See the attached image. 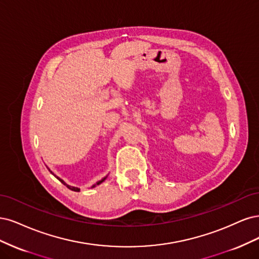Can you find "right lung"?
Masks as SVG:
<instances>
[{
	"label": "right lung",
	"instance_id": "obj_1",
	"mask_svg": "<svg viewBox=\"0 0 259 259\" xmlns=\"http://www.w3.org/2000/svg\"><path fill=\"white\" fill-rule=\"evenodd\" d=\"M47 169H48L49 171H51V169H49V168H47ZM51 173H52V174L54 175V177H55V178H57L58 180H59V181H60V182L62 183V184H63V185H65L66 187H68L69 189H71V190H73V191H79V190H80V189H79L78 187H74V186H70V185H68V184H66V183H65V182H64L63 180H61V179H60L59 177H57V175H56V174H54V173H53L52 171H51ZM105 179H106V177H105V178H103L102 180H100V181H98V182L96 183V184H95V185H93V188H94V187H96L97 185H100V184H101V183H102V182H104V181H105Z\"/></svg>",
	"mask_w": 259,
	"mask_h": 259
}]
</instances>
